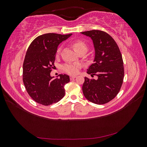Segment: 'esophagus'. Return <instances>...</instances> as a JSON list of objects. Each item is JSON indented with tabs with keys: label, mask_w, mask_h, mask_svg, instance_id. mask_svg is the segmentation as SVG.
Instances as JSON below:
<instances>
[{
	"label": "esophagus",
	"mask_w": 147,
	"mask_h": 147,
	"mask_svg": "<svg viewBox=\"0 0 147 147\" xmlns=\"http://www.w3.org/2000/svg\"><path fill=\"white\" fill-rule=\"evenodd\" d=\"M76 77H77L76 75H71V76L70 77V80H73V79L76 78Z\"/></svg>",
	"instance_id": "esophagus-1"
}]
</instances>
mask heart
Instances as JSON below:
<instances>
[{
	"label": "heart",
	"mask_w": 147,
	"mask_h": 147,
	"mask_svg": "<svg viewBox=\"0 0 147 147\" xmlns=\"http://www.w3.org/2000/svg\"><path fill=\"white\" fill-rule=\"evenodd\" d=\"M73 47L77 53L80 51L86 52L88 50V44L83 40H77L74 42ZM61 50V48L59 47L57 50V53H59ZM81 64L79 63H67L65 64L63 68L65 72L70 75H75L78 73L80 69L81 68Z\"/></svg>",
	"instance_id": "b5f03b06"
}]
</instances>
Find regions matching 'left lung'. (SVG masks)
<instances>
[{
	"label": "left lung",
	"instance_id": "left-lung-1",
	"mask_svg": "<svg viewBox=\"0 0 147 147\" xmlns=\"http://www.w3.org/2000/svg\"><path fill=\"white\" fill-rule=\"evenodd\" d=\"M90 37L95 48L94 63L87 74L97 80L84 77L82 90L86 98L96 104H104L114 99L121 89L124 70L121 53L114 39L102 30L81 32Z\"/></svg>",
	"mask_w": 147,
	"mask_h": 147
}]
</instances>
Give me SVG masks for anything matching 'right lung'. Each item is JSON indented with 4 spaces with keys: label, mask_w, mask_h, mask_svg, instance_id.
Wrapping results in <instances>:
<instances>
[{
    "label": "right lung",
    "mask_w": 147,
    "mask_h": 147,
    "mask_svg": "<svg viewBox=\"0 0 147 147\" xmlns=\"http://www.w3.org/2000/svg\"><path fill=\"white\" fill-rule=\"evenodd\" d=\"M72 34L48 33L39 35L31 42L24 57L23 81L28 94L43 105H50L63 99L64 85L70 82L66 74L53 79L50 73L55 67L57 46Z\"/></svg>",
    "instance_id": "1"
}]
</instances>
